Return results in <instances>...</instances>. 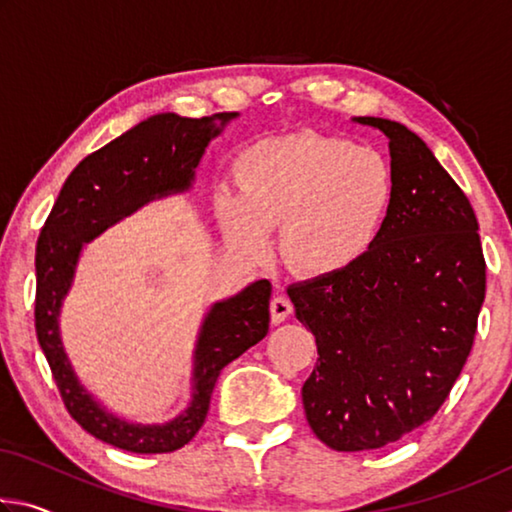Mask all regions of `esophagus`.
I'll return each instance as SVG.
<instances>
[{
	"mask_svg": "<svg viewBox=\"0 0 512 512\" xmlns=\"http://www.w3.org/2000/svg\"><path fill=\"white\" fill-rule=\"evenodd\" d=\"M291 311H293V305L284 293H277V296L271 300V318L275 325L284 323V320L291 316Z\"/></svg>",
	"mask_w": 512,
	"mask_h": 512,
	"instance_id": "obj_1",
	"label": "esophagus"
}]
</instances>
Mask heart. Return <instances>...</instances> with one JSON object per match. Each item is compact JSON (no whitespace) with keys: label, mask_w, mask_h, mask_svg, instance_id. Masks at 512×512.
I'll use <instances>...</instances> for the list:
<instances>
[{"label":"heart","mask_w":512,"mask_h":512,"mask_svg":"<svg viewBox=\"0 0 512 512\" xmlns=\"http://www.w3.org/2000/svg\"><path fill=\"white\" fill-rule=\"evenodd\" d=\"M235 185L219 189L216 216L230 239L264 250L284 223L282 250L300 273L348 271L375 248L393 203L391 169L379 153L318 133L264 137L237 153Z\"/></svg>","instance_id":"heart-1"}]
</instances>
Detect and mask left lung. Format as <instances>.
I'll list each match as a JSON object with an SVG mask.
<instances>
[{"label": "left lung", "mask_w": 512, "mask_h": 512, "mask_svg": "<svg viewBox=\"0 0 512 512\" xmlns=\"http://www.w3.org/2000/svg\"><path fill=\"white\" fill-rule=\"evenodd\" d=\"M391 149L393 203L366 259L293 284L318 361L307 422L336 452H368L429 422L470 357L485 298L479 221L429 146L391 119L359 117Z\"/></svg>", "instance_id": "8db88e82"}]
</instances>
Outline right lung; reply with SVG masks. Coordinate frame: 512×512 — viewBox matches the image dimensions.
Wrapping results in <instances>:
<instances>
[{"instance_id": "1", "label": "right lung", "mask_w": 512, "mask_h": 512, "mask_svg": "<svg viewBox=\"0 0 512 512\" xmlns=\"http://www.w3.org/2000/svg\"><path fill=\"white\" fill-rule=\"evenodd\" d=\"M235 112L189 119L173 112L142 121L133 131L79 162L56 198L36 246V334L67 413L112 447L135 454H167L185 447L203 427L219 372L268 332L271 282L257 280L239 296L216 302L194 354V400L176 420L144 427L117 420L85 393L60 343V302L72 284L81 246L142 203L192 185L207 142ZM220 121V126L213 124Z\"/></svg>"}]
</instances>
